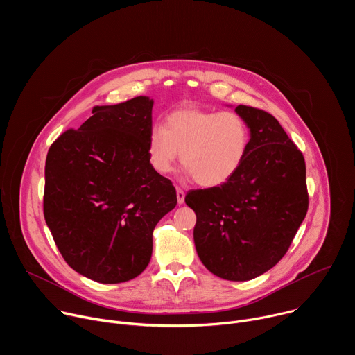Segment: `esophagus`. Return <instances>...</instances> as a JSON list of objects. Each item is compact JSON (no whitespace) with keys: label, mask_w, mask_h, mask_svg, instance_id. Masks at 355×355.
<instances>
[{"label":"esophagus","mask_w":355,"mask_h":355,"mask_svg":"<svg viewBox=\"0 0 355 355\" xmlns=\"http://www.w3.org/2000/svg\"><path fill=\"white\" fill-rule=\"evenodd\" d=\"M184 199H185V192L180 187H177V200H178L180 205L184 204Z\"/></svg>","instance_id":"esophagus-1"}]
</instances>
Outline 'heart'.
<instances>
[{
	"mask_svg": "<svg viewBox=\"0 0 355 355\" xmlns=\"http://www.w3.org/2000/svg\"><path fill=\"white\" fill-rule=\"evenodd\" d=\"M250 141V125L239 112L181 108L166 118V126L151 128L147 156L160 174L170 173L181 156L196 184L218 187L240 170Z\"/></svg>",
	"mask_w": 355,
	"mask_h": 355,
	"instance_id": "1",
	"label": "heart"
}]
</instances>
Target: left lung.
<instances>
[{"mask_svg": "<svg viewBox=\"0 0 355 355\" xmlns=\"http://www.w3.org/2000/svg\"><path fill=\"white\" fill-rule=\"evenodd\" d=\"M251 129L248 155L220 187L193 189L198 256L212 274L248 281L272 268L288 251L309 207L302 151L268 112L236 108Z\"/></svg>", "mask_w": 355, "mask_h": 355, "instance_id": "8db88e82", "label": "left lung"}]
</instances>
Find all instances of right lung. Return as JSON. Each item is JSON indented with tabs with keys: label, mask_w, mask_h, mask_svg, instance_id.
Here are the masks:
<instances>
[{
	"label": "right lung",
	"mask_w": 355,
	"mask_h": 355,
	"mask_svg": "<svg viewBox=\"0 0 355 355\" xmlns=\"http://www.w3.org/2000/svg\"><path fill=\"white\" fill-rule=\"evenodd\" d=\"M151 108L148 96L94 107L91 118L47 151L46 225L64 261L101 284L144 271L153 230L177 205L173 182L148 162Z\"/></svg>",
	"instance_id": "1"
}]
</instances>
